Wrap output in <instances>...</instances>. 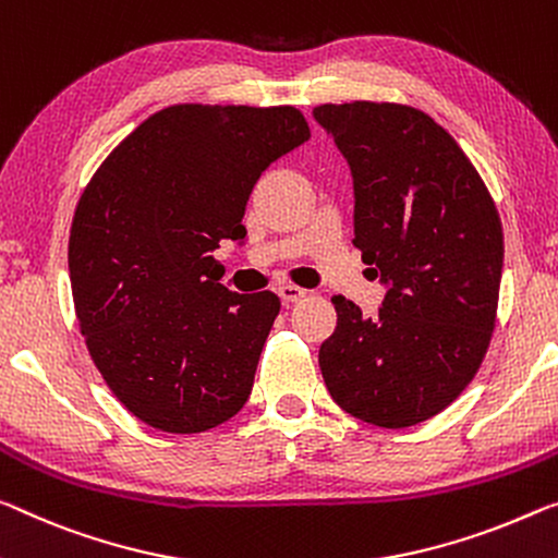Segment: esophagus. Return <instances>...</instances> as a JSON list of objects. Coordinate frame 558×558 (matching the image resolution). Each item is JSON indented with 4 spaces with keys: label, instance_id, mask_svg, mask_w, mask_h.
<instances>
[{
    "label": "esophagus",
    "instance_id": "1",
    "mask_svg": "<svg viewBox=\"0 0 558 558\" xmlns=\"http://www.w3.org/2000/svg\"><path fill=\"white\" fill-rule=\"evenodd\" d=\"M277 294L281 296V302H284V304H294V302H299V299L306 296V289L294 287V284H281L277 289Z\"/></svg>",
    "mask_w": 558,
    "mask_h": 558
}]
</instances>
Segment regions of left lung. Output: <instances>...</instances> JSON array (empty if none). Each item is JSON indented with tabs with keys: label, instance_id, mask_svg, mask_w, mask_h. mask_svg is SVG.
Listing matches in <instances>:
<instances>
[{
	"label": "left lung",
	"instance_id": "obj_1",
	"mask_svg": "<svg viewBox=\"0 0 558 558\" xmlns=\"http://www.w3.org/2000/svg\"><path fill=\"white\" fill-rule=\"evenodd\" d=\"M354 182V246L387 287L379 314L333 296L319 349L331 399L384 428L447 409L482 366L504 267L492 194L453 136L414 107L322 105Z\"/></svg>",
	"mask_w": 558,
	"mask_h": 558
}]
</instances>
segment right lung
I'll return each instance as SVG.
<instances>
[{
  "instance_id": "right-lung-1",
  "label": "right lung",
  "mask_w": 558,
  "mask_h": 558,
  "mask_svg": "<svg viewBox=\"0 0 558 558\" xmlns=\"http://www.w3.org/2000/svg\"><path fill=\"white\" fill-rule=\"evenodd\" d=\"M308 140L294 107L177 105L151 114L84 190L70 234L76 319L111 393L159 432L229 422L279 314L219 284L256 179Z\"/></svg>"
}]
</instances>
